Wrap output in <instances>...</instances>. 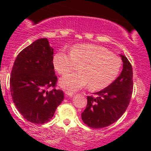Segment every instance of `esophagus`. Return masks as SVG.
<instances>
[{
    "label": "esophagus",
    "instance_id": "obj_1",
    "mask_svg": "<svg viewBox=\"0 0 151 151\" xmlns=\"http://www.w3.org/2000/svg\"><path fill=\"white\" fill-rule=\"evenodd\" d=\"M65 94H66V95L68 96V97H71L74 95V93H73V92L69 91H65Z\"/></svg>",
    "mask_w": 151,
    "mask_h": 151
}]
</instances>
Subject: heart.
I'll use <instances>...</instances> for the list:
<instances>
[{"label": "heart", "instance_id": "1", "mask_svg": "<svg viewBox=\"0 0 151 151\" xmlns=\"http://www.w3.org/2000/svg\"><path fill=\"white\" fill-rule=\"evenodd\" d=\"M53 63L57 73L66 75L80 66V73L61 78L60 85L64 89L78 91L87 86L92 90L107 87L116 78L121 66L120 59L104 47L93 44H78L71 47L70 54L57 52Z\"/></svg>", "mask_w": 151, "mask_h": 151}]
</instances>
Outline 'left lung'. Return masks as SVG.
Returning <instances> with one entry per match:
<instances>
[{
	"mask_svg": "<svg viewBox=\"0 0 151 151\" xmlns=\"http://www.w3.org/2000/svg\"><path fill=\"white\" fill-rule=\"evenodd\" d=\"M122 70L109 86L88 96V104L82 113V119L88 126L101 129L114 123L122 116L130 102L133 89L132 65L120 54Z\"/></svg>",
	"mask_w": 151,
	"mask_h": 151,
	"instance_id": "left-lung-1",
	"label": "left lung"
}]
</instances>
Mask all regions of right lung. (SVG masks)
I'll return each mask as SVG.
<instances>
[{
	"instance_id": "1",
	"label": "right lung",
	"mask_w": 151,
	"mask_h": 151,
	"mask_svg": "<svg viewBox=\"0 0 151 151\" xmlns=\"http://www.w3.org/2000/svg\"><path fill=\"white\" fill-rule=\"evenodd\" d=\"M54 48L47 38H39L16 58L10 77V92L17 110L35 124L47 122L63 101V91L54 87L57 78L53 63Z\"/></svg>"
}]
</instances>
